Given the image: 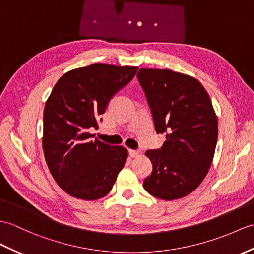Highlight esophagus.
Segmentation results:
<instances>
[{
  "instance_id": "1",
  "label": "esophagus",
  "mask_w": 254,
  "mask_h": 254,
  "mask_svg": "<svg viewBox=\"0 0 254 254\" xmlns=\"http://www.w3.org/2000/svg\"><path fill=\"white\" fill-rule=\"evenodd\" d=\"M129 156L133 157V158H136L139 157L141 155V152L139 150H133V149H129Z\"/></svg>"
}]
</instances>
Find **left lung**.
<instances>
[{
  "label": "left lung",
  "instance_id": "obj_1",
  "mask_svg": "<svg viewBox=\"0 0 254 254\" xmlns=\"http://www.w3.org/2000/svg\"><path fill=\"white\" fill-rule=\"evenodd\" d=\"M139 83L157 133H167L158 150H147L152 173L144 188L151 196L175 200L201 184L213 161L217 117L209 94L193 76L170 69L140 68Z\"/></svg>",
  "mask_w": 254,
  "mask_h": 254
}]
</instances>
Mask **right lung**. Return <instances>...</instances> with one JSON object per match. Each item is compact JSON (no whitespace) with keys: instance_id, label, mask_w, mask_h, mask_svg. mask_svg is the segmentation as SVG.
Here are the masks:
<instances>
[{"instance_id":"add662e5","label":"right lung","mask_w":254,"mask_h":254,"mask_svg":"<svg viewBox=\"0 0 254 254\" xmlns=\"http://www.w3.org/2000/svg\"><path fill=\"white\" fill-rule=\"evenodd\" d=\"M137 67L93 64L64 73L47 98L42 146L53 178L63 190L82 200H97L113 188L127 150L111 146L88 129L98 128L110 98L127 85Z\"/></svg>"}]
</instances>
